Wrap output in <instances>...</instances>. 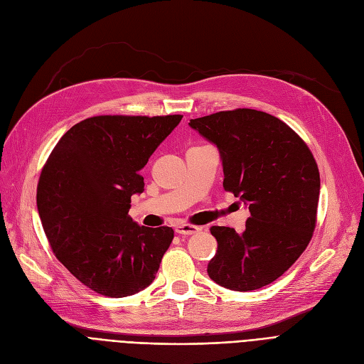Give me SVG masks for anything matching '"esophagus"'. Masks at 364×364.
I'll use <instances>...</instances> for the list:
<instances>
[{"mask_svg":"<svg viewBox=\"0 0 364 364\" xmlns=\"http://www.w3.org/2000/svg\"><path fill=\"white\" fill-rule=\"evenodd\" d=\"M199 230H201V228L195 227V225H191V224H178L177 227H175V232L186 234V236H191V234H195Z\"/></svg>","mask_w":364,"mask_h":364,"instance_id":"1","label":"esophagus"}]
</instances>
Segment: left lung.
I'll return each instance as SVG.
<instances>
[{
    "mask_svg": "<svg viewBox=\"0 0 364 364\" xmlns=\"http://www.w3.org/2000/svg\"><path fill=\"white\" fill-rule=\"evenodd\" d=\"M220 156L224 189L248 205L245 231L212 227L216 284L248 291L271 284L307 248L316 227L319 169L304 140L275 116L237 109L191 119Z\"/></svg>",
    "mask_w": 364,
    "mask_h": 364,
    "instance_id": "left-lung-1",
    "label": "left lung"
}]
</instances>
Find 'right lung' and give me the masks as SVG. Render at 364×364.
Wrapping results in <instances>:
<instances>
[{"label":"right lung","instance_id":"right-lung-1","mask_svg":"<svg viewBox=\"0 0 364 364\" xmlns=\"http://www.w3.org/2000/svg\"><path fill=\"white\" fill-rule=\"evenodd\" d=\"M181 118L93 116L62 136L42 169L38 210L53 252L104 296L146 289L173 239L171 227H140L128 210L144 192L140 171Z\"/></svg>","mask_w":364,"mask_h":364}]
</instances>
